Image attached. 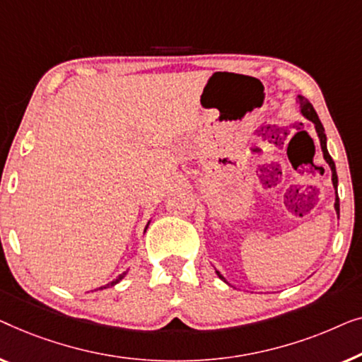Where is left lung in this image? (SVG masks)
<instances>
[{"mask_svg": "<svg viewBox=\"0 0 362 362\" xmlns=\"http://www.w3.org/2000/svg\"><path fill=\"white\" fill-rule=\"evenodd\" d=\"M298 105H300V110H302V115L305 116V118L313 121L315 123V129H317L318 132V137H320V144H322V151H323V157L325 160L328 162V165L332 167V180H333V187L336 188L338 187V175H336V167H334V162L332 159V156L328 154V149H327V134H325V129H323V124L322 121H320L317 111H315V108L312 106V103L307 98H303V96H298ZM334 208H336V213L339 215V198H338V192H336V202H334ZM218 276H220V279H223L225 281V277L221 276L220 272H218Z\"/></svg>", "mask_w": 362, "mask_h": 362, "instance_id": "1", "label": "left lung"}]
</instances>
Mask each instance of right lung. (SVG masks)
Returning <instances> with one entry per match:
<instances>
[{"mask_svg": "<svg viewBox=\"0 0 362 362\" xmlns=\"http://www.w3.org/2000/svg\"><path fill=\"white\" fill-rule=\"evenodd\" d=\"M146 228H147V226H146ZM124 276H126V272H123V274H121V276H118V277H116L113 282H110V284H106V285H103V287H100V290H101V288H108V287H113V285H116V284H118V282L121 281V279H123Z\"/></svg>", "mask_w": 362, "mask_h": 362, "instance_id": "right-lung-1", "label": "right lung"}]
</instances>
